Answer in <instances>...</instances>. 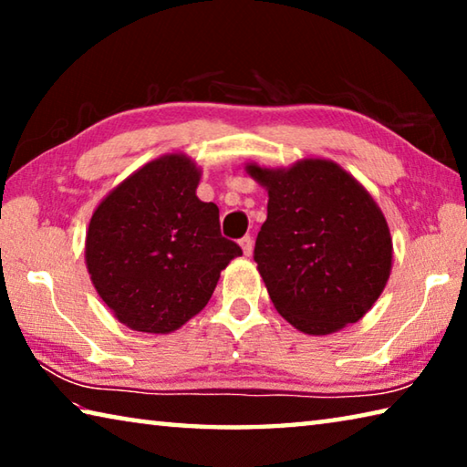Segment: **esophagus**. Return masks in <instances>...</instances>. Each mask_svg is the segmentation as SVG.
I'll return each mask as SVG.
<instances>
[{"mask_svg": "<svg viewBox=\"0 0 467 467\" xmlns=\"http://www.w3.org/2000/svg\"><path fill=\"white\" fill-rule=\"evenodd\" d=\"M241 249H243V253H244V255H251V253H253V239H251V236H243V239H241Z\"/></svg>", "mask_w": 467, "mask_h": 467, "instance_id": "34e87169", "label": "esophagus"}]
</instances>
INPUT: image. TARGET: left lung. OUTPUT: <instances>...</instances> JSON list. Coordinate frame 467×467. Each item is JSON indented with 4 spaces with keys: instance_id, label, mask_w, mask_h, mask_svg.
I'll use <instances>...</instances> for the list:
<instances>
[{
    "instance_id": "8db88e82",
    "label": "left lung",
    "mask_w": 467,
    "mask_h": 467,
    "mask_svg": "<svg viewBox=\"0 0 467 467\" xmlns=\"http://www.w3.org/2000/svg\"><path fill=\"white\" fill-rule=\"evenodd\" d=\"M244 171L267 192L255 262L275 311L309 336L365 317L393 262L389 226L367 189L327 158Z\"/></svg>"
}]
</instances>
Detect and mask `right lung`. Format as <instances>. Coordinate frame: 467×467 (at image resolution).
Listing matches in <instances>:
<instances>
[{"label": "right lung", "mask_w": 467, "mask_h": 467, "mask_svg": "<svg viewBox=\"0 0 467 467\" xmlns=\"http://www.w3.org/2000/svg\"><path fill=\"white\" fill-rule=\"evenodd\" d=\"M202 169L172 152L144 164L102 197L86 231V267L115 319L171 334L195 317L220 272L243 255L220 234L218 205L195 195Z\"/></svg>", "instance_id": "obj_1"}]
</instances>
